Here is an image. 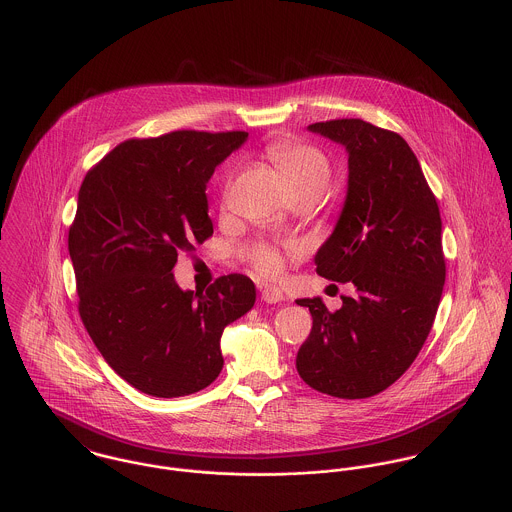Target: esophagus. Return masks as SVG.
<instances>
[{
    "label": "esophagus",
    "instance_id": "esophagus-1",
    "mask_svg": "<svg viewBox=\"0 0 512 512\" xmlns=\"http://www.w3.org/2000/svg\"><path fill=\"white\" fill-rule=\"evenodd\" d=\"M261 301H265V303H269V305L281 303V301H283V293H281L279 289H275V287H265V289L261 291Z\"/></svg>",
    "mask_w": 512,
    "mask_h": 512
}]
</instances>
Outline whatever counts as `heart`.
<instances>
[{
	"label": "heart",
	"instance_id": "obj_1",
	"mask_svg": "<svg viewBox=\"0 0 512 512\" xmlns=\"http://www.w3.org/2000/svg\"><path fill=\"white\" fill-rule=\"evenodd\" d=\"M269 160L279 168L293 196L318 198L330 184L332 166L322 148L293 136H279L265 148ZM285 257L275 245H261L253 253V269L267 279L283 273Z\"/></svg>",
	"mask_w": 512,
	"mask_h": 512
}]
</instances>
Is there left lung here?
Instances as JSON below:
<instances>
[{"label":"left lung","instance_id":"8db88e82","mask_svg":"<svg viewBox=\"0 0 512 512\" xmlns=\"http://www.w3.org/2000/svg\"><path fill=\"white\" fill-rule=\"evenodd\" d=\"M348 150V196L340 219L318 249L316 273L352 283L330 312L301 299L312 328L297 354L310 388L362 400L390 388L419 354L445 283L441 215L408 142L360 118L314 122Z\"/></svg>","mask_w":512,"mask_h":512}]
</instances>
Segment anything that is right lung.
Masks as SVG:
<instances>
[{"label":"right lung","instance_id":"obj_1","mask_svg":"<svg viewBox=\"0 0 512 512\" xmlns=\"http://www.w3.org/2000/svg\"><path fill=\"white\" fill-rule=\"evenodd\" d=\"M247 132L174 130L130 138L85 176L69 255L79 314L106 364L136 390L180 398L223 368V328L255 305L249 277L231 273L202 293L174 281L180 253L213 235L207 182Z\"/></svg>","mask_w":512,"mask_h":512}]
</instances>
